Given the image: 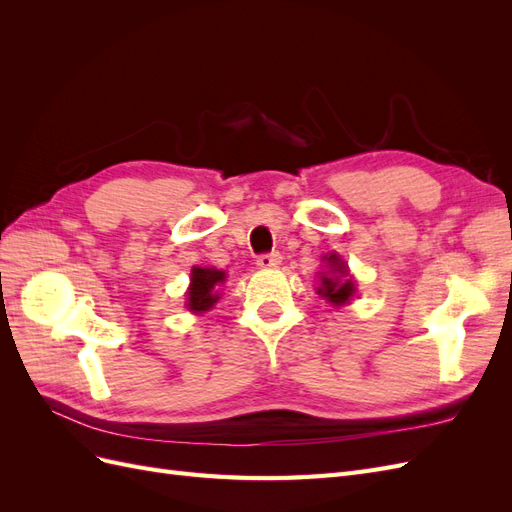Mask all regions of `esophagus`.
<instances>
[{
    "label": "esophagus",
    "instance_id": "1",
    "mask_svg": "<svg viewBox=\"0 0 512 512\" xmlns=\"http://www.w3.org/2000/svg\"><path fill=\"white\" fill-rule=\"evenodd\" d=\"M280 262H282V254L280 252H271V254H260L258 260H256V265L260 269H271V267L280 265Z\"/></svg>",
    "mask_w": 512,
    "mask_h": 512
}]
</instances>
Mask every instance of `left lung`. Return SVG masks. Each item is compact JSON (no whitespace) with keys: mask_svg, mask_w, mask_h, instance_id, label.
<instances>
[{"mask_svg":"<svg viewBox=\"0 0 512 512\" xmlns=\"http://www.w3.org/2000/svg\"><path fill=\"white\" fill-rule=\"evenodd\" d=\"M327 262L331 265L333 273L337 275H320L322 284L318 288V294H322V297L331 301L333 305H344L354 294V284L352 280H348L346 265L335 254L329 256Z\"/></svg>","mask_w":512,"mask_h":512,"instance_id":"1","label":"left lung"}]
</instances>
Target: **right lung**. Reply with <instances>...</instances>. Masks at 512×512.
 <instances>
[{"label":"right lung","instance_id":"right-lung-1","mask_svg":"<svg viewBox=\"0 0 512 512\" xmlns=\"http://www.w3.org/2000/svg\"><path fill=\"white\" fill-rule=\"evenodd\" d=\"M224 273L218 269H192V284L188 290V307L190 312H207V309L218 301L215 286L224 282Z\"/></svg>","mask_w":512,"mask_h":512}]
</instances>
